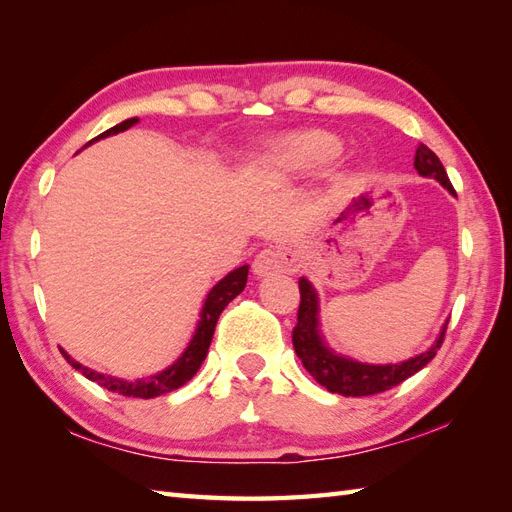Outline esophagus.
<instances>
[{
  "instance_id": "esophagus-1",
  "label": "esophagus",
  "mask_w": 512,
  "mask_h": 512,
  "mask_svg": "<svg viewBox=\"0 0 512 512\" xmlns=\"http://www.w3.org/2000/svg\"><path fill=\"white\" fill-rule=\"evenodd\" d=\"M292 253L284 248H264L262 253H259L253 259V273L257 277H270V275H277V273H284L292 266Z\"/></svg>"
}]
</instances>
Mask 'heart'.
Here are the masks:
<instances>
[{"mask_svg": "<svg viewBox=\"0 0 512 512\" xmlns=\"http://www.w3.org/2000/svg\"><path fill=\"white\" fill-rule=\"evenodd\" d=\"M341 140L323 129H301L270 138L257 156V169L270 178H292L332 165Z\"/></svg>", "mask_w": 512, "mask_h": 512, "instance_id": "heart-1", "label": "heart"}]
</instances>
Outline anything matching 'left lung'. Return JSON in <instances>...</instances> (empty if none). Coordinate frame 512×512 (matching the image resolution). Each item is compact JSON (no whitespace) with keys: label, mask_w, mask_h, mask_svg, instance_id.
<instances>
[{"label":"left lung","mask_w":512,"mask_h":512,"mask_svg":"<svg viewBox=\"0 0 512 512\" xmlns=\"http://www.w3.org/2000/svg\"><path fill=\"white\" fill-rule=\"evenodd\" d=\"M413 167L422 178L438 180L444 189L451 195H455L453 184L449 182L447 171H444L440 158L433 154L427 145H418L416 158H413ZM301 290V303L297 312V325L292 330V345L295 352L301 358L303 367L308 369L310 376H314L319 385H323L332 394L341 396H372L387 391L391 387L400 385L402 380H407L416 372L427 365L440 345L444 341V332H447V323L442 325L438 339L431 343L427 352H420L416 356L407 358L400 363H363L356 361L352 356L336 354L332 347L325 343L321 334V321H319V295L314 286L306 277L299 279Z\"/></svg>","instance_id":"8db88e82"}]
</instances>
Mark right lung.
Here are the masks:
<instances>
[{
  "label": "right lung",
  "mask_w": 512,
  "mask_h": 512,
  "mask_svg": "<svg viewBox=\"0 0 512 512\" xmlns=\"http://www.w3.org/2000/svg\"><path fill=\"white\" fill-rule=\"evenodd\" d=\"M136 123H138L136 116L127 118V121L110 127L101 136L92 138L88 145L96 143V140H101V138L121 134V132H125V129L134 127ZM88 145H85V147H88ZM246 279H248V266H239V268L231 270V273H228L226 277L217 281V284L209 290V295H206V299H204V306L200 310V319H198V325H195V332L191 336L187 350H184L169 367H165L162 372H158L154 376L136 378V380L107 376V374L96 372V369L83 367L79 361H74V358L65 350H61V354L65 356V361H68L74 369H79V372L85 378H90L92 383L101 385V387L110 389V391H116V394H121V396L156 398V396H162V394H169V391L182 387L184 383H187V380H191L195 376V372H198L202 361L206 358V352H209V345H211V339H213L217 319H220V314L228 306V303H231L239 295V292L244 290Z\"/></svg>",
  "instance_id": "add662e5"
}]
</instances>
